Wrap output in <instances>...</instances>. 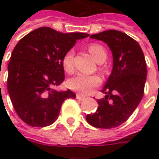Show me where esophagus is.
Returning <instances> with one entry per match:
<instances>
[{
	"mask_svg": "<svg viewBox=\"0 0 159 159\" xmlns=\"http://www.w3.org/2000/svg\"><path fill=\"white\" fill-rule=\"evenodd\" d=\"M76 99L78 100H83L85 99V97L83 96V95H81V94H76Z\"/></svg>",
	"mask_w": 159,
	"mask_h": 159,
	"instance_id": "1",
	"label": "esophagus"
}]
</instances>
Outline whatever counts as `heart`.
I'll list each match as a JSON object with an SVG mask.
<instances>
[{"mask_svg": "<svg viewBox=\"0 0 159 159\" xmlns=\"http://www.w3.org/2000/svg\"><path fill=\"white\" fill-rule=\"evenodd\" d=\"M89 51L98 63L104 62L107 59V52L103 47L97 43H92L89 46ZM74 51L69 50L65 53L62 58V66L66 72L71 73L74 70ZM101 78L96 75H85L78 74L72 77L68 82V86L70 89L77 91L83 94H88L92 90L101 83Z\"/></svg>", "mask_w": 159, "mask_h": 159, "instance_id": "1", "label": "heart"}]
</instances>
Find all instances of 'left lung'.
Wrapping results in <instances>:
<instances>
[{
	"mask_svg": "<svg viewBox=\"0 0 159 159\" xmlns=\"http://www.w3.org/2000/svg\"><path fill=\"white\" fill-rule=\"evenodd\" d=\"M91 38L106 42L113 56V67L98 100V109L87 115V122L100 129L119 126L129 119L144 94L147 64L139 43L125 33L110 30Z\"/></svg>",
	"mask_w": 159,
	"mask_h": 159,
	"instance_id": "1",
	"label": "left lung"
}]
</instances>
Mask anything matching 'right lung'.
<instances>
[{
	"mask_svg": "<svg viewBox=\"0 0 159 159\" xmlns=\"http://www.w3.org/2000/svg\"><path fill=\"white\" fill-rule=\"evenodd\" d=\"M89 36L41 27L17 43L7 68V90L14 110L28 125H51L59 117L63 102L76 98L70 89L59 92L52 88L65 79L63 56L77 40Z\"/></svg>",
	"mask_w": 159,
	"mask_h": 159,
	"instance_id": "add662e5",
	"label": "right lung"
}]
</instances>
